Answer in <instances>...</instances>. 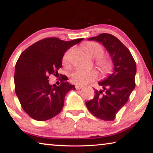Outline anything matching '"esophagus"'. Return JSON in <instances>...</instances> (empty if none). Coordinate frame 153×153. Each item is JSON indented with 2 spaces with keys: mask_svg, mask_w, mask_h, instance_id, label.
Here are the masks:
<instances>
[{
  "mask_svg": "<svg viewBox=\"0 0 153 153\" xmlns=\"http://www.w3.org/2000/svg\"><path fill=\"white\" fill-rule=\"evenodd\" d=\"M83 88V86H79V85H76V88L77 90H79V89H82V88Z\"/></svg>",
  "mask_w": 153,
  "mask_h": 153,
  "instance_id": "esophagus-1",
  "label": "esophagus"
}]
</instances>
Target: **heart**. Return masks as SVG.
Segmentation results:
<instances>
[{
  "label": "heart",
  "instance_id": "heart-1",
  "mask_svg": "<svg viewBox=\"0 0 153 153\" xmlns=\"http://www.w3.org/2000/svg\"><path fill=\"white\" fill-rule=\"evenodd\" d=\"M84 51L91 58H95V65L103 75L110 74L113 70V64L108 57L104 56V48L99 43L95 42H86L82 45ZM71 50H69L63 55L62 64L66 67H69L70 55ZM97 73L94 69L84 70L77 69L71 75V82L77 85H85L95 80Z\"/></svg>",
  "mask_w": 153,
  "mask_h": 153
}]
</instances>
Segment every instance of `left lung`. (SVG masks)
<instances>
[{"mask_svg": "<svg viewBox=\"0 0 153 153\" xmlns=\"http://www.w3.org/2000/svg\"><path fill=\"white\" fill-rule=\"evenodd\" d=\"M88 40L103 44L112 58L114 71L108 78L98 83L103 89L95 90V97L86 102V106L97 118L113 121L135 87V61L128 49L113 35L104 33Z\"/></svg>", "mask_w": 153, "mask_h": 153, "instance_id": "obj_1", "label": "left lung"}]
</instances>
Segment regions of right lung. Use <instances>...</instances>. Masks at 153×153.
Segmentation results:
<instances>
[{
    "mask_svg": "<svg viewBox=\"0 0 153 153\" xmlns=\"http://www.w3.org/2000/svg\"><path fill=\"white\" fill-rule=\"evenodd\" d=\"M82 40L64 41L47 38L31 45L20 55L16 64L15 91L22 109L29 117L46 121L62 110L65 95L76 88L65 82V77L60 79V86L50 85L49 77L58 74L63 55Z\"/></svg>",
    "mask_w": 153,
    "mask_h": 153,
    "instance_id": "add662e5",
    "label": "right lung"
}]
</instances>
